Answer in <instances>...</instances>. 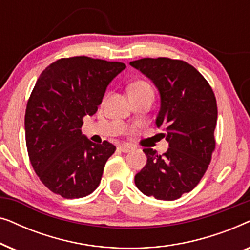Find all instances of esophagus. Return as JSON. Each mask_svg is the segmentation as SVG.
Instances as JSON below:
<instances>
[{
    "label": "esophagus",
    "instance_id": "esophagus-1",
    "mask_svg": "<svg viewBox=\"0 0 250 250\" xmlns=\"http://www.w3.org/2000/svg\"><path fill=\"white\" fill-rule=\"evenodd\" d=\"M118 150L122 152H129L133 150V146H131L129 145H121L118 146Z\"/></svg>",
    "mask_w": 250,
    "mask_h": 250
}]
</instances>
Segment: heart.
<instances>
[{"label": "heart", "mask_w": 250, "mask_h": 250, "mask_svg": "<svg viewBox=\"0 0 250 250\" xmlns=\"http://www.w3.org/2000/svg\"><path fill=\"white\" fill-rule=\"evenodd\" d=\"M128 92L129 95L134 94V95H139V94H153V90L148 82L139 80L133 82V83L129 85L128 87Z\"/></svg>", "instance_id": "b5f03b06"}]
</instances>
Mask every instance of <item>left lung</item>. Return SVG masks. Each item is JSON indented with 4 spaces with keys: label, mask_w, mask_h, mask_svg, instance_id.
<instances>
[{
    "label": "left lung",
    "mask_w": 250,
    "mask_h": 250,
    "mask_svg": "<svg viewBox=\"0 0 250 250\" xmlns=\"http://www.w3.org/2000/svg\"><path fill=\"white\" fill-rule=\"evenodd\" d=\"M129 64L158 88L156 124L165 128L169 146L163 155L143 149L148 159L135 175V186L148 197L179 199L197 187L211 160L216 145V98L203 75L183 60L143 58Z\"/></svg>",
    "instance_id": "left-lung-1"
}]
</instances>
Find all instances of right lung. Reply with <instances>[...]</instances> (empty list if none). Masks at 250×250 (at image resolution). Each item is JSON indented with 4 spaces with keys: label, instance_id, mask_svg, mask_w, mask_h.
Masks as SVG:
<instances>
[{
    "label": "right lung",
    "instance_id": "right-lung-1",
    "mask_svg": "<svg viewBox=\"0 0 250 250\" xmlns=\"http://www.w3.org/2000/svg\"><path fill=\"white\" fill-rule=\"evenodd\" d=\"M125 68L123 62L82 56L54 61L40 75L27 102L26 146L34 170L53 193L83 198L100 184L116 146L91 142L82 125Z\"/></svg>",
    "mask_w": 250,
    "mask_h": 250
}]
</instances>
